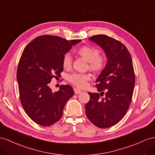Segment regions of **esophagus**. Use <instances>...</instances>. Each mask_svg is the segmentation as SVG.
<instances>
[{"label":"esophagus","mask_w":155,"mask_h":155,"mask_svg":"<svg viewBox=\"0 0 155 155\" xmlns=\"http://www.w3.org/2000/svg\"><path fill=\"white\" fill-rule=\"evenodd\" d=\"M74 91L75 93V94H80V93L82 92V91L80 89H78V88H77V87L74 88Z\"/></svg>","instance_id":"34e87169"}]
</instances>
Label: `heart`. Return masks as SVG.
<instances>
[{
    "label": "heart",
    "instance_id": "obj_1",
    "mask_svg": "<svg viewBox=\"0 0 155 155\" xmlns=\"http://www.w3.org/2000/svg\"><path fill=\"white\" fill-rule=\"evenodd\" d=\"M78 52L86 61H89L90 68L95 71H98L104 66L106 60L104 56L99 54V51L97 48L85 45L79 48ZM62 64L64 68L68 69L71 68L72 64V56L70 53H66L64 55ZM90 79L91 75L89 73H74L69 76V82L80 87H86L87 81Z\"/></svg>",
    "mask_w": 155,
    "mask_h": 155
}]
</instances>
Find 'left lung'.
<instances>
[{
  "mask_svg": "<svg viewBox=\"0 0 155 155\" xmlns=\"http://www.w3.org/2000/svg\"><path fill=\"white\" fill-rule=\"evenodd\" d=\"M89 39L103 48L107 62L96 80L100 94L88 92L90 99L86 104V114L93 124L106 129L120 121L129 108L135 84L133 64L129 51L120 41L103 34Z\"/></svg>",
  "mask_w": 155,
  "mask_h": 155,
  "instance_id": "8db88e82",
  "label": "left lung"
}]
</instances>
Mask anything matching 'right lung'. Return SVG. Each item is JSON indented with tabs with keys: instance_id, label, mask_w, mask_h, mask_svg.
<instances>
[{
	"instance_id": "obj_1",
	"label": "right lung",
	"mask_w": 155,
	"mask_h": 155,
	"mask_svg": "<svg viewBox=\"0 0 155 155\" xmlns=\"http://www.w3.org/2000/svg\"><path fill=\"white\" fill-rule=\"evenodd\" d=\"M81 41L44 35L35 38L22 53L17 71L20 100L26 114L37 124L48 127L59 121L74 95L69 85L52 91L50 82L63 71L64 55Z\"/></svg>"
}]
</instances>
